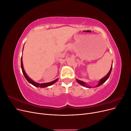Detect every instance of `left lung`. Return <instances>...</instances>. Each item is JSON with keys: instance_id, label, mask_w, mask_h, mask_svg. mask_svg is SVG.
Masks as SVG:
<instances>
[{"instance_id": "left-lung-1", "label": "left lung", "mask_w": 131, "mask_h": 131, "mask_svg": "<svg viewBox=\"0 0 131 131\" xmlns=\"http://www.w3.org/2000/svg\"><path fill=\"white\" fill-rule=\"evenodd\" d=\"M112 67H113V65L112 66V67H111V68H110V70H109V73H108V74H107L105 77H104L103 78V79H101L100 80V81H99V84L97 85V86L98 87V86H101V85H102L103 84L104 82H105L107 80H108V79L109 78V76H110V73H111V72H112ZM77 82L79 83V84H80V85H82V86H86V88H91V87H88V86H87V85H86V83L85 82H83V81H80V80H78V79H77Z\"/></svg>"}]
</instances>
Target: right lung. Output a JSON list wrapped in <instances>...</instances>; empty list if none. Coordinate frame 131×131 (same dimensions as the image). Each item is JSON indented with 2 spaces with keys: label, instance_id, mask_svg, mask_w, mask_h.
I'll return each mask as SVG.
<instances>
[{
  "label": "right lung",
  "instance_id": "add662e5",
  "mask_svg": "<svg viewBox=\"0 0 131 131\" xmlns=\"http://www.w3.org/2000/svg\"><path fill=\"white\" fill-rule=\"evenodd\" d=\"M23 47H24V46H23ZM21 68H22V73H23V75H24V77L26 79V80L28 81L30 83V84H32L34 86L37 87V88H39V87H40V88H46V87H47V86H49L53 85V84H54V83L58 80V79H56V80L53 81L47 82V83H43V84H39V83H37V82H34V81H33L32 80H31V79H30L27 76V75L26 74L25 71L24 70V68H23V63H22V56L21 57Z\"/></svg>",
  "mask_w": 131,
  "mask_h": 131
}]
</instances>
